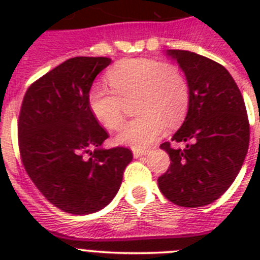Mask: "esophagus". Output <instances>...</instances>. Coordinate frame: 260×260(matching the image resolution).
I'll use <instances>...</instances> for the list:
<instances>
[{
    "label": "esophagus",
    "instance_id": "1",
    "mask_svg": "<svg viewBox=\"0 0 260 260\" xmlns=\"http://www.w3.org/2000/svg\"><path fill=\"white\" fill-rule=\"evenodd\" d=\"M147 152H148V151H146V150H133V155H134L135 158L142 157V156L147 155Z\"/></svg>",
    "mask_w": 260,
    "mask_h": 260
}]
</instances>
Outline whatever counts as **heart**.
I'll list each match as a JSON object with an SVG mask.
<instances>
[{
	"mask_svg": "<svg viewBox=\"0 0 260 260\" xmlns=\"http://www.w3.org/2000/svg\"><path fill=\"white\" fill-rule=\"evenodd\" d=\"M110 90L91 86L87 96L92 116L108 130L121 127L123 102L134 100L138 114L117 135V142L135 150L147 148L161 137L165 127H176L185 119L190 105V86L185 74L172 63L153 58L121 59L107 71Z\"/></svg>",
	"mask_w": 260,
	"mask_h": 260,
	"instance_id": "1",
	"label": "heart"
}]
</instances>
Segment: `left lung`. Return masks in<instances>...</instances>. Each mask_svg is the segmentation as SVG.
<instances>
[{
    "mask_svg": "<svg viewBox=\"0 0 260 260\" xmlns=\"http://www.w3.org/2000/svg\"><path fill=\"white\" fill-rule=\"evenodd\" d=\"M190 86V105L182 126L172 137L185 148L160 146L171 157L158 177V189L181 207H203L219 199L236 180L249 148L245 102L229 71L189 50H167Z\"/></svg>",
    "mask_w": 260,
    "mask_h": 260,
    "instance_id": "8db88e82",
    "label": "left lung"
}]
</instances>
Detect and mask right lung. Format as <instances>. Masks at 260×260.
Wrapping results in <instances>:
<instances>
[{
	"label": "right lung",
	"mask_w": 260,
	"mask_h": 260,
	"mask_svg": "<svg viewBox=\"0 0 260 260\" xmlns=\"http://www.w3.org/2000/svg\"><path fill=\"white\" fill-rule=\"evenodd\" d=\"M112 59L74 57L32 83L18 122L22 162L45 198L59 210L87 215L113 201L133 153L104 148L108 133L88 108L96 75Z\"/></svg>",
	"instance_id": "right-lung-1"
}]
</instances>
